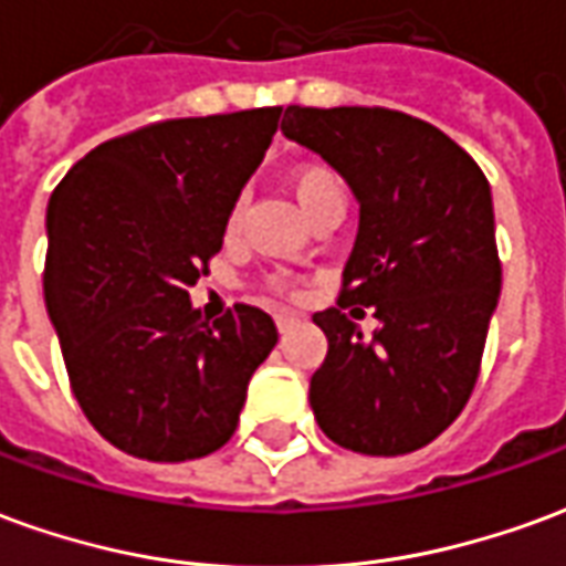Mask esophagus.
Masks as SVG:
<instances>
[{"instance_id": "1", "label": "esophagus", "mask_w": 566, "mask_h": 566, "mask_svg": "<svg viewBox=\"0 0 566 566\" xmlns=\"http://www.w3.org/2000/svg\"><path fill=\"white\" fill-rule=\"evenodd\" d=\"M296 321L300 318H296L294 312H279V315H275V327H279V333H287Z\"/></svg>"}]
</instances>
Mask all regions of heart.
Instances as JSON below:
<instances>
[{
  "instance_id": "obj_1",
  "label": "heart",
  "mask_w": 566,
  "mask_h": 566,
  "mask_svg": "<svg viewBox=\"0 0 566 566\" xmlns=\"http://www.w3.org/2000/svg\"><path fill=\"white\" fill-rule=\"evenodd\" d=\"M291 190H294L300 209L306 211V218H315L327 209H343V185H339L336 172H331L321 163L296 166L291 172ZM239 211H242L239 206H233V211H230V221H227L230 230H235V223H239ZM270 284L275 291H284L282 279H270Z\"/></svg>"
}]
</instances>
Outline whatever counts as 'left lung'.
<instances>
[{"instance_id":"1","label":"left lung","mask_w":566,"mask_h":566,"mask_svg":"<svg viewBox=\"0 0 566 566\" xmlns=\"http://www.w3.org/2000/svg\"><path fill=\"white\" fill-rule=\"evenodd\" d=\"M360 202L339 306L315 312L327 357L308 385L318 427L360 454H409L461 416L500 296L482 169L442 129L391 108H284ZM369 307L380 331L367 340Z\"/></svg>"}]
</instances>
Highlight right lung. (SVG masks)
<instances>
[{
  "label": "right lung",
  "mask_w": 566,
  "mask_h": 566,
  "mask_svg": "<svg viewBox=\"0 0 566 566\" xmlns=\"http://www.w3.org/2000/svg\"><path fill=\"white\" fill-rule=\"evenodd\" d=\"M279 117L275 105L148 124L93 148L51 193L44 306L84 416L133 458L221 449L279 343L263 308L235 303L209 324L187 294Z\"/></svg>",
  "instance_id": "right-lung-1"
}]
</instances>
